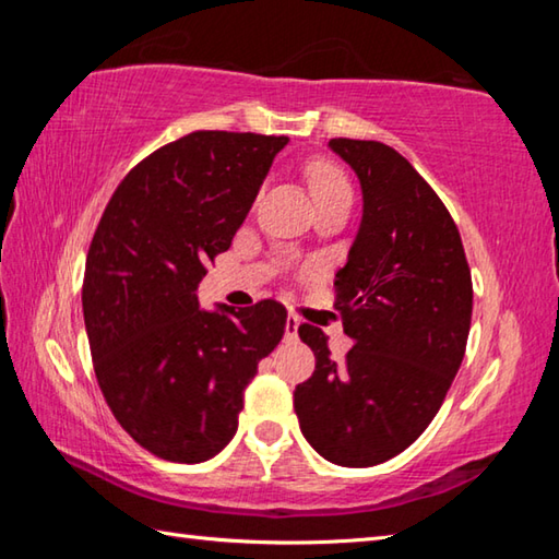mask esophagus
I'll return each mask as SVG.
<instances>
[{"instance_id":"esophagus-1","label":"esophagus","mask_w":559,"mask_h":559,"mask_svg":"<svg viewBox=\"0 0 559 559\" xmlns=\"http://www.w3.org/2000/svg\"><path fill=\"white\" fill-rule=\"evenodd\" d=\"M298 325H300V320H298V316H288L286 318V340H296L298 337Z\"/></svg>"}]
</instances>
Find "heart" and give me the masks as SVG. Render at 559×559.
<instances>
[{"instance_id":"heart-1","label":"heart","mask_w":559,"mask_h":559,"mask_svg":"<svg viewBox=\"0 0 559 559\" xmlns=\"http://www.w3.org/2000/svg\"><path fill=\"white\" fill-rule=\"evenodd\" d=\"M308 182L318 202L333 200L340 194H353L343 169L333 163H325V159H316V163L308 165Z\"/></svg>"}]
</instances>
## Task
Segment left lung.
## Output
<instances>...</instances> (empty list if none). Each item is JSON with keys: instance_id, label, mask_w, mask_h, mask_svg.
Masks as SVG:
<instances>
[{"instance_id": "1", "label": "left lung", "mask_w": 559, "mask_h": 559, "mask_svg": "<svg viewBox=\"0 0 559 559\" xmlns=\"http://www.w3.org/2000/svg\"><path fill=\"white\" fill-rule=\"evenodd\" d=\"M330 147L362 185V224L335 273L353 349L330 359L328 335L302 323L316 372L293 392L302 437L337 466L402 453L441 409L471 330L473 283L461 234L409 159L377 140Z\"/></svg>"}]
</instances>
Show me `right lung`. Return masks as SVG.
Here are the masks:
<instances>
[{"instance_id": "right-lung-1", "label": "right lung", "mask_w": 559, "mask_h": 559, "mask_svg": "<svg viewBox=\"0 0 559 559\" xmlns=\"http://www.w3.org/2000/svg\"><path fill=\"white\" fill-rule=\"evenodd\" d=\"M286 135L197 130L112 192L93 234L83 318L112 416L140 447L200 463L231 441L243 392L286 333L278 300L202 310L197 286L257 200Z\"/></svg>"}]
</instances>
